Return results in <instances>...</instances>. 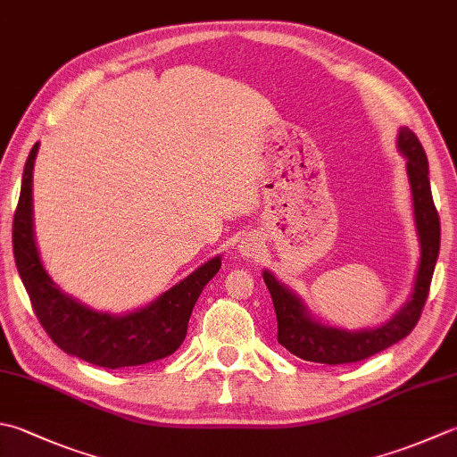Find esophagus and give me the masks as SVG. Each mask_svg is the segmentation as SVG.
<instances>
[{"label":"esophagus","mask_w":457,"mask_h":457,"mask_svg":"<svg viewBox=\"0 0 457 457\" xmlns=\"http://www.w3.org/2000/svg\"><path fill=\"white\" fill-rule=\"evenodd\" d=\"M241 249H244V253H245V255H253V253L257 252V245L253 244V241H249V244L241 245Z\"/></svg>","instance_id":"1"}]
</instances>
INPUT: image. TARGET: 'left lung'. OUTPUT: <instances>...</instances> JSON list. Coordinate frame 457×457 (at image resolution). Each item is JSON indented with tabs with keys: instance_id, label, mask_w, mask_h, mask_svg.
<instances>
[{
	"instance_id": "8db88e82",
	"label": "left lung",
	"mask_w": 457,
	"mask_h": 457,
	"mask_svg": "<svg viewBox=\"0 0 457 457\" xmlns=\"http://www.w3.org/2000/svg\"><path fill=\"white\" fill-rule=\"evenodd\" d=\"M398 148L408 158L406 168L410 186H412L416 228L420 249H422L412 299L386 325L374 330L348 333V330L315 323L301 301L289 289H285L270 271H263V281L271 293L277 315V341L303 361L330 366L364 361L408 337L422 315L428 293H430L436 259L440 253V216L432 198L426 152L416 134L406 127L400 129Z\"/></svg>"
}]
</instances>
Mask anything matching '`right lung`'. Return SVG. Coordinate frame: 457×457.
I'll list each match as a JSON object with an SVG mask.
<instances>
[{
    "mask_svg": "<svg viewBox=\"0 0 457 457\" xmlns=\"http://www.w3.org/2000/svg\"><path fill=\"white\" fill-rule=\"evenodd\" d=\"M35 154L37 145L31 148L23 168L20 202L13 216V255L45 333L61 351L112 370L154 362L174 354L184 343L195 301L212 277L220 271L221 259H210L152 305L130 315L112 317L80 305L51 281L35 247L31 218Z\"/></svg>",
    "mask_w": 457,
    "mask_h": 457,
    "instance_id": "right-lung-1",
    "label": "right lung"
}]
</instances>
